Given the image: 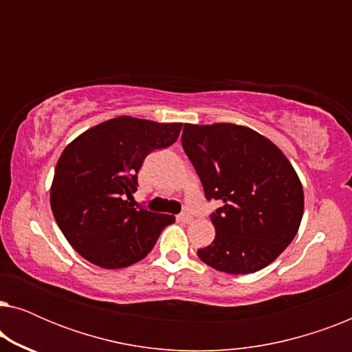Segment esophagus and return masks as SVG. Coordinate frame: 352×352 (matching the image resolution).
Instances as JSON below:
<instances>
[{
	"label": "esophagus",
	"mask_w": 352,
	"mask_h": 352,
	"mask_svg": "<svg viewBox=\"0 0 352 352\" xmlns=\"http://www.w3.org/2000/svg\"><path fill=\"white\" fill-rule=\"evenodd\" d=\"M192 214H189V213H181L179 216H177V221H181V223H184V224H189V223H192Z\"/></svg>",
	"instance_id": "34e87169"
}]
</instances>
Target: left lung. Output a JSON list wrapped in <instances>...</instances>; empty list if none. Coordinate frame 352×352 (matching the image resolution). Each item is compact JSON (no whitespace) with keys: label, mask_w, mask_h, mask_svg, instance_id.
<instances>
[{"label":"left lung","mask_w":352,"mask_h":352,"mask_svg":"<svg viewBox=\"0 0 352 352\" xmlns=\"http://www.w3.org/2000/svg\"><path fill=\"white\" fill-rule=\"evenodd\" d=\"M182 147L221 206L216 235L197 254L216 271L252 274L277 259L300 229L305 192L295 168L263 134L234 123H186Z\"/></svg>","instance_id":"1"}]
</instances>
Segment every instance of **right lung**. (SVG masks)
Masks as SVG:
<instances>
[{"instance_id": "right-lung-1", "label": "right lung", "mask_w": 352, "mask_h": 352, "mask_svg": "<svg viewBox=\"0 0 352 352\" xmlns=\"http://www.w3.org/2000/svg\"><path fill=\"white\" fill-rule=\"evenodd\" d=\"M181 128L122 115L86 129L64 148L51 210L76 253L104 269L128 267L151 253L175 216L136 210L129 200L144 158L176 142Z\"/></svg>"}]
</instances>
